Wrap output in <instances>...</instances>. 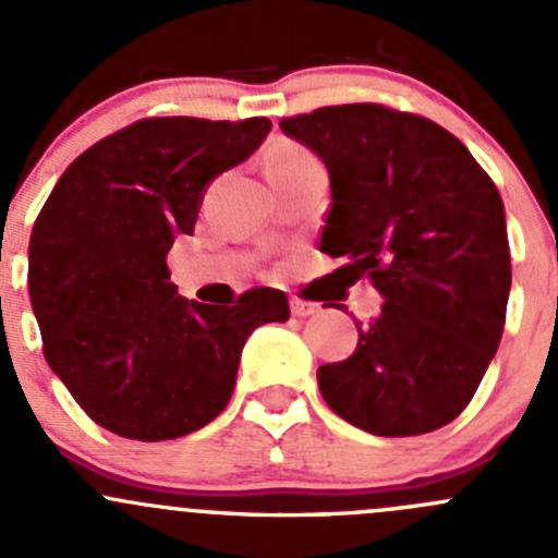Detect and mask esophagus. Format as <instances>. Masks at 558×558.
<instances>
[{
	"label": "esophagus",
	"mask_w": 558,
	"mask_h": 558,
	"mask_svg": "<svg viewBox=\"0 0 558 558\" xmlns=\"http://www.w3.org/2000/svg\"><path fill=\"white\" fill-rule=\"evenodd\" d=\"M291 313H294L296 318H311V315L320 313V305L318 302H305L300 300V296H294V300H291Z\"/></svg>",
	"instance_id": "34e87169"
}]
</instances>
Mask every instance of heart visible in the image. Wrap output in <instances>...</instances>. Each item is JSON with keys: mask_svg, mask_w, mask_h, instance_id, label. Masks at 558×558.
<instances>
[{"mask_svg": "<svg viewBox=\"0 0 558 558\" xmlns=\"http://www.w3.org/2000/svg\"><path fill=\"white\" fill-rule=\"evenodd\" d=\"M311 156L294 143H275L272 148L267 150V159H264V172H272V170H283V167L296 165V161H305Z\"/></svg>", "mask_w": 558, "mask_h": 558, "instance_id": "b5f03b06", "label": "heart"}]
</instances>
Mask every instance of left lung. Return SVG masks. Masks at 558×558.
<instances>
[{"mask_svg":"<svg viewBox=\"0 0 558 558\" xmlns=\"http://www.w3.org/2000/svg\"><path fill=\"white\" fill-rule=\"evenodd\" d=\"M283 134L326 165L320 251L369 275L386 305L345 362L318 367L326 404L378 437L451 424L481 386L505 329L510 245L494 180L464 143L384 105L320 107Z\"/></svg>","mask_w":558,"mask_h":558,"instance_id":"obj_1","label":"left lung"}]
</instances>
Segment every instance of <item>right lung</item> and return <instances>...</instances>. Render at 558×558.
Listing matches in <instances>:
<instances>
[{
  "label": "right lung",
  "mask_w": 558,
  "mask_h": 558,
  "mask_svg": "<svg viewBox=\"0 0 558 558\" xmlns=\"http://www.w3.org/2000/svg\"><path fill=\"white\" fill-rule=\"evenodd\" d=\"M269 118H145L77 156L39 210L29 296L50 369L112 435L174 440L232 397L256 326L289 320L283 291L234 307L178 294L167 253L202 196L264 143Z\"/></svg>",
  "instance_id": "right-lung-1"
}]
</instances>
